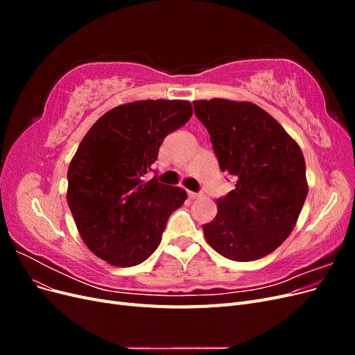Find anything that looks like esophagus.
I'll return each mask as SVG.
<instances>
[{"mask_svg": "<svg viewBox=\"0 0 355 355\" xmlns=\"http://www.w3.org/2000/svg\"><path fill=\"white\" fill-rule=\"evenodd\" d=\"M201 194H198V192H192V191H188V197L191 198V200H194V198H198Z\"/></svg>", "mask_w": 355, "mask_h": 355, "instance_id": "1", "label": "esophagus"}]
</instances>
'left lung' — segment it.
I'll return each instance as SVG.
<instances>
[{"mask_svg":"<svg viewBox=\"0 0 355 355\" xmlns=\"http://www.w3.org/2000/svg\"><path fill=\"white\" fill-rule=\"evenodd\" d=\"M219 167L235 188L218 198V214L204 237L231 261L261 259L295 228L308 194L305 159L297 144L259 106L211 99L194 102Z\"/></svg>","mask_w":355,"mask_h":355,"instance_id":"left-lung-1","label":"left lung"}]
</instances>
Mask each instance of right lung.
<instances>
[{
  "label": "right lung",
  "mask_w": 355,
  "mask_h": 355,
  "mask_svg": "<svg viewBox=\"0 0 355 355\" xmlns=\"http://www.w3.org/2000/svg\"><path fill=\"white\" fill-rule=\"evenodd\" d=\"M192 115L187 101H139L103 114L68 168V206L89 249L114 266L146 261L187 191L145 175L164 137Z\"/></svg>",
  "instance_id": "right-lung-1"
}]
</instances>
